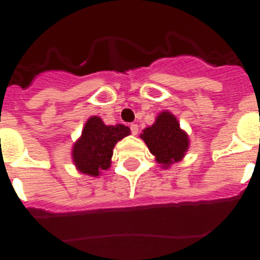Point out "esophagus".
<instances>
[{
    "mask_svg": "<svg viewBox=\"0 0 260 260\" xmlns=\"http://www.w3.org/2000/svg\"><path fill=\"white\" fill-rule=\"evenodd\" d=\"M130 130H132V134L137 135L138 132H139V127H138L137 123H132V125H130Z\"/></svg>",
    "mask_w": 260,
    "mask_h": 260,
    "instance_id": "34e87169",
    "label": "esophagus"
}]
</instances>
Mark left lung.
<instances>
[{"label":"left lung","mask_w":260,"mask_h":260,"mask_svg":"<svg viewBox=\"0 0 260 260\" xmlns=\"http://www.w3.org/2000/svg\"><path fill=\"white\" fill-rule=\"evenodd\" d=\"M141 137L162 167L180 161L189 148L187 135L181 130L176 117L169 112H162L151 127L144 128Z\"/></svg>","instance_id":"8db88e82"}]
</instances>
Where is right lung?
<instances>
[{"label":"right lung","mask_w":260,"mask_h":260,"mask_svg":"<svg viewBox=\"0 0 260 260\" xmlns=\"http://www.w3.org/2000/svg\"><path fill=\"white\" fill-rule=\"evenodd\" d=\"M130 134L125 125L107 126L99 117L86 122L82 137L73 147V160L82 173L99 176L100 171L110 167L116 143Z\"/></svg>","instance_id":"right-lung-1"}]
</instances>
